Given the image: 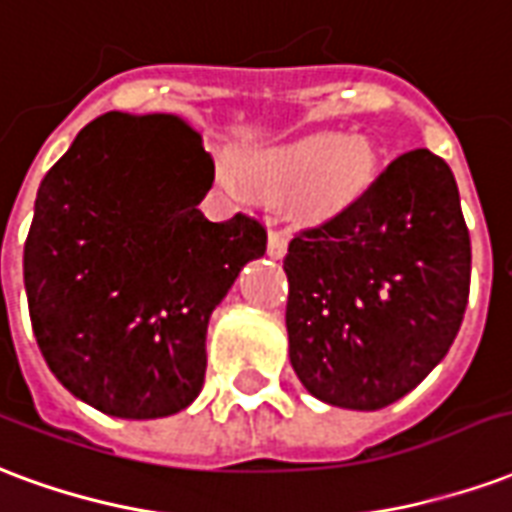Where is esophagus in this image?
Returning a JSON list of instances; mask_svg holds the SVG:
<instances>
[{
	"instance_id": "1",
	"label": "esophagus",
	"mask_w": 512,
	"mask_h": 512,
	"mask_svg": "<svg viewBox=\"0 0 512 512\" xmlns=\"http://www.w3.org/2000/svg\"><path fill=\"white\" fill-rule=\"evenodd\" d=\"M286 248H289V231H270L267 253H270L272 259H283V256H286Z\"/></svg>"
}]
</instances>
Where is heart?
Here are the masks:
<instances>
[{
  "label": "heart",
  "mask_w": 512,
  "mask_h": 512,
  "mask_svg": "<svg viewBox=\"0 0 512 512\" xmlns=\"http://www.w3.org/2000/svg\"><path fill=\"white\" fill-rule=\"evenodd\" d=\"M240 177L264 196L294 193L305 215H330L357 199L374 177V149L363 138L330 133L281 147L256 149L240 158Z\"/></svg>",
  "instance_id": "heart-1"
}]
</instances>
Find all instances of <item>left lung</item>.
Instances as JSON below:
<instances>
[{"mask_svg":"<svg viewBox=\"0 0 512 512\" xmlns=\"http://www.w3.org/2000/svg\"><path fill=\"white\" fill-rule=\"evenodd\" d=\"M294 374L324 404L374 412L434 371L464 322L472 248L445 160L404 152L283 259Z\"/></svg>","mask_w":512,"mask_h":512,"instance_id":"8db88e82","label":"left lung"}]
</instances>
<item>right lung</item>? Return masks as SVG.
<instances>
[{"label":"right lung","mask_w":512,"mask_h":512,"mask_svg":"<svg viewBox=\"0 0 512 512\" xmlns=\"http://www.w3.org/2000/svg\"><path fill=\"white\" fill-rule=\"evenodd\" d=\"M201 136L169 114H100L40 182L24 286L51 374L100 412L169 417L201 393L207 324L267 251L259 218L212 223Z\"/></svg>","instance_id":"right-lung-1"}]
</instances>
